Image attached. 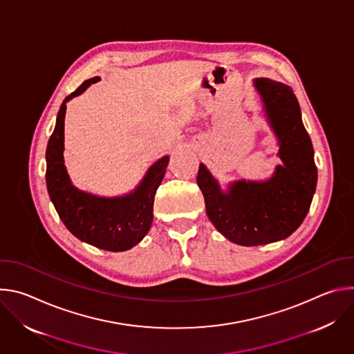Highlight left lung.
Instances as JSON below:
<instances>
[{"instance_id": "obj_1", "label": "left lung", "mask_w": 354, "mask_h": 354, "mask_svg": "<svg viewBox=\"0 0 354 354\" xmlns=\"http://www.w3.org/2000/svg\"><path fill=\"white\" fill-rule=\"evenodd\" d=\"M254 86L277 138L281 165L269 179L232 180L225 190L203 162L197 174L207 217L220 234L243 246L290 236L304 221L318 180L313 142L292 89L269 78H255Z\"/></svg>"}]
</instances>
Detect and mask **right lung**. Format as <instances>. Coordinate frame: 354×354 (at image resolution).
Returning a JSON list of instances; mask_svg holds the SVG:
<instances>
[{
    "label": "right lung",
    "instance_id": "1",
    "mask_svg": "<svg viewBox=\"0 0 354 354\" xmlns=\"http://www.w3.org/2000/svg\"><path fill=\"white\" fill-rule=\"evenodd\" d=\"M99 80V77H93L84 81L63 100L55 131L46 148V185L60 220L74 236L99 249L123 252L141 242L153 224L154 197L165 176L169 156L156 161L141 182L122 196H97L73 185L64 164L67 102Z\"/></svg>",
    "mask_w": 354,
    "mask_h": 354
}]
</instances>
